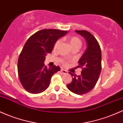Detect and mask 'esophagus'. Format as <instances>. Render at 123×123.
<instances>
[{"label":"esophagus","mask_w":123,"mask_h":123,"mask_svg":"<svg viewBox=\"0 0 123 123\" xmlns=\"http://www.w3.org/2000/svg\"><path fill=\"white\" fill-rule=\"evenodd\" d=\"M61 72L62 73H63V74H67V73H68V72L66 71V70L63 69H61Z\"/></svg>","instance_id":"esophagus-1"}]
</instances>
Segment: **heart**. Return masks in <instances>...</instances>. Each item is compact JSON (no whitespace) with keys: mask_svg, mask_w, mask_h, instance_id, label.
<instances>
[{"mask_svg":"<svg viewBox=\"0 0 123 123\" xmlns=\"http://www.w3.org/2000/svg\"><path fill=\"white\" fill-rule=\"evenodd\" d=\"M65 40L68 42L69 45L70 46L72 49L73 48H78L79 49H80L81 46V41L79 38L75 36H69V37H65ZM60 40H58L55 43L54 46V49H57L59 45L60 44Z\"/></svg>","mask_w":123,"mask_h":123,"instance_id":"obj_1","label":"heart"}]
</instances>
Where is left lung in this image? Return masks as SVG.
Returning <instances> with one entry per match:
<instances>
[{
    "label": "left lung",
    "instance_id": "left-lung-1",
    "mask_svg": "<svg viewBox=\"0 0 123 123\" xmlns=\"http://www.w3.org/2000/svg\"><path fill=\"white\" fill-rule=\"evenodd\" d=\"M85 39L87 48L79 60L77 68H81V74L73 76L72 81L67 84L70 91L82 95L90 92L97 84L101 72V50L98 42L93 35L87 31H75Z\"/></svg>",
    "mask_w": 123,
    "mask_h": 123
}]
</instances>
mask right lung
Here are the masks:
<instances>
[{
    "mask_svg": "<svg viewBox=\"0 0 123 123\" xmlns=\"http://www.w3.org/2000/svg\"><path fill=\"white\" fill-rule=\"evenodd\" d=\"M68 31L43 29L31 36L25 43L18 61V73L23 87L32 94H39L50 86L51 78L60 70L58 66L44 65L46 57L51 53L58 39Z\"/></svg>",
    "mask_w": 123,
    "mask_h": 123,
    "instance_id": "add662e5",
    "label": "right lung"
}]
</instances>
